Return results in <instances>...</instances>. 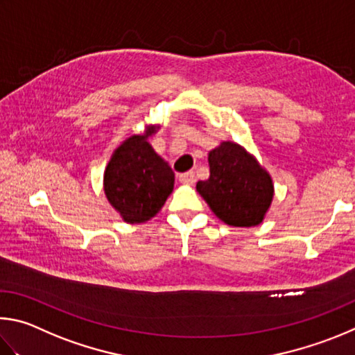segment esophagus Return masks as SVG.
<instances>
[{"instance_id": "1", "label": "esophagus", "mask_w": 355, "mask_h": 355, "mask_svg": "<svg viewBox=\"0 0 355 355\" xmlns=\"http://www.w3.org/2000/svg\"><path fill=\"white\" fill-rule=\"evenodd\" d=\"M196 178L193 173H184V174H179V182L181 184H185V185H191L195 184Z\"/></svg>"}]
</instances>
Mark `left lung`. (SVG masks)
Wrapping results in <instances>:
<instances>
[{
	"label": "left lung",
	"instance_id": "8db88e82",
	"mask_svg": "<svg viewBox=\"0 0 355 355\" xmlns=\"http://www.w3.org/2000/svg\"><path fill=\"white\" fill-rule=\"evenodd\" d=\"M210 176L196 191L218 218L234 227L259 226L275 198L270 173L239 143L226 140L209 153Z\"/></svg>",
	"mask_w": 355,
	"mask_h": 355
}]
</instances>
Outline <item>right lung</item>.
I'll list each match as a JSON object with an SVG mask.
<instances>
[{
    "label": "right lung",
    "instance_id": "add662e5",
    "mask_svg": "<svg viewBox=\"0 0 355 355\" xmlns=\"http://www.w3.org/2000/svg\"><path fill=\"white\" fill-rule=\"evenodd\" d=\"M159 124H148L143 134L120 143L104 170V195L112 207L129 225L153 218L164 207L174 187V173L149 145Z\"/></svg>",
    "mask_w": 355,
    "mask_h": 355
}]
</instances>
